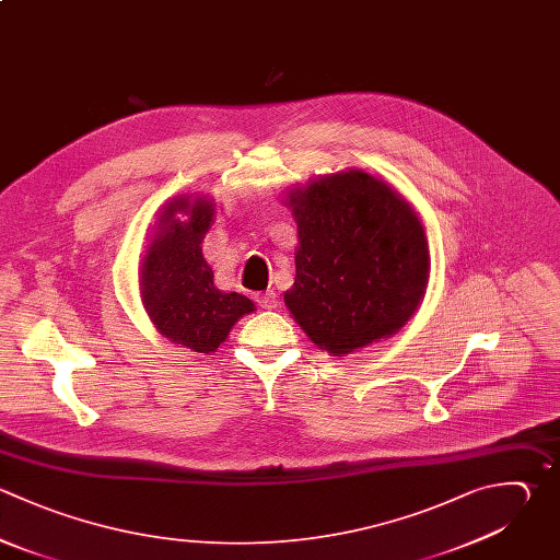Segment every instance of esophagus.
I'll return each instance as SVG.
<instances>
[{"label": "esophagus", "instance_id": "34e87169", "mask_svg": "<svg viewBox=\"0 0 560 560\" xmlns=\"http://www.w3.org/2000/svg\"><path fill=\"white\" fill-rule=\"evenodd\" d=\"M256 302H258V306H260V308H267V311L278 308V295H276V291L258 293V295H256Z\"/></svg>", "mask_w": 560, "mask_h": 560}]
</instances>
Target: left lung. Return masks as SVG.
<instances>
[{"label": "left lung", "instance_id": "8db88e82", "mask_svg": "<svg viewBox=\"0 0 560 560\" xmlns=\"http://www.w3.org/2000/svg\"><path fill=\"white\" fill-rule=\"evenodd\" d=\"M298 223L291 317L332 357L396 335L422 304L429 241L413 206L363 168L319 175L287 192Z\"/></svg>", "mask_w": 560, "mask_h": 560}]
</instances>
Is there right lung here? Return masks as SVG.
<instances>
[{
    "instance_id": "right-lung-1",
    "label": "right lung",
    "mask_w": 560,
    "mask_h": 560,
    "mask_svg": "<svg viewBox=\"0 0 560 560\" xmlns=\"http://www.w3.org/2000/svg\"><path fill=\"white\" fill-rule=\"evenodd\" d=\"M217 203L208 195H179L158 214L140 265V298L151 324L173 343L201 354L217 352L234 324L256 304L214 284L203 238Z\"/></svg>"
}]
</instances>
